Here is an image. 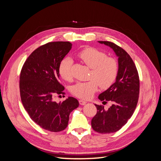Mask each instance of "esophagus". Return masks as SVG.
<instances>
[{
    "mask_svg": "<svg viewBox=\"0 0 161 161\" xmlns=\"http://www.w3.org/2000/svg\"><path fill=\"white\" fill-rule=\"evenodd\" d=\"M79 103H80V105H85V104L86 103V101H83V100H82V99H80V100H79Z\"/></svg>",
    "mask_w": 161,
    "mask_h": 161,
    "instance_id": "obj_1",
    "label": "esophagus"
}]
</instances>
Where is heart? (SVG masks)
Returning <instances> with one entry per match:
<instances>
[{
  "instance_id": "b5f03b06",
  "label": "heart",
  "mask_w": 161,
  "mask_h": 161,
  "mask_svg": "<svg viewBox=\"0 0 161 161\" xmlns=\"http://www.w3.org/2000/svg\"><path fill=\"white\" fill-rule=\"evenodd\" d=\"M79 57L91 69L90 79L86 82H78L71 87V92L79 98L88 99L98 89H108L116 79L118 72V62L114 58L107 57L106 53L94 47H86L81 50ZM72 60L67 57L63 59L59 67L62 79L69 80L72 78Z\"/></svg>"
}]
</instances>
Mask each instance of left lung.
I'll list each match as a JSON object with an SVG mask.
<instances>
[{"label": "left lung", "instance_id": "left-lung-1", "mask_svg": "<svg viewBox=\"0 0 161 161\" xmlns=\"http://www.w3.org/2000/svg\"><path fill=\"white\" fill-rule=\"evenodd\" d=\"M98 42L110 47L118 57L115 82L98 97L103 105L108 101L112 105L106 110L103 105L95 104L97 111L91 120L97 132L109 134L120 130L133 115L138 101L140 80L136 65L127 52L112 42Z\"/></svg>", "mask_w": 161, "mask_h": 161}]
</instances>
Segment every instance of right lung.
Segmentation results:
<instances>
[{"label":"right lung","instance_id":"obj_1","mask_svg":"<svg viewBox=\"0 0 161 161\" xmlns=\"http://www.w3.org/2000/svg\"><path fill=\"white\" fill-rule=\"evenodd\" d=\"M71 48L69 42L47 43L31 53L21 71L19 89L24 108L34 122L53 132L67 127L70 114L79 105L72 97L59 103L53 99L56 93H64L59 67Z\"/></svg>","mask_w":161,"mask_h":161}]
</instances>
